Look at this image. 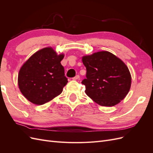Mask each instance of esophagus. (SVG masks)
I'll list each match as a JSON object with an SVG mask.
<instances>
[{
    "label": "esophagus",
    "mask_w": 153,
    "mask_h": 153,
    "mask_svg": "<svg viewBox=\"0 0 153 153\" xmlns=\"http://www.w3.org/2000/svg\"><path fill=\"white\" fill-rule=\"evenodd\" d=\"M79 78H80V76L79 75H76L75 77L73 78V80H78V79H79Z\"/></svg>",
    "instance_id": "esophagus-1"
}]
</instances>
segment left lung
I'll list each match as a JSON object with an SVG mask.
<instances>
[{
    "label": "left lung",
    "instance_id": "obj_1",
    "mask_svg": "<svg viewBox=\"0 0 153 153\" xmlns=\"http://www.w3.org/2000/svg\"><path fill=\"white\" fill-rule=\"evenodd\" d=\"M87 69V78L82 82L85 93L101 106H113L128 94L131 76L121 59L107 51L82 57Z\"/></svg>",
    "mask_w": 153,
    "mask_h": 153
}]
</instances>
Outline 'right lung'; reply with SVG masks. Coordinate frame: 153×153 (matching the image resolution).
I'll use <instances>...</instances> for the list:
<instances>
[{
	"label": "right lung",
	"mask_w": 153,
	"mask_h": 153,
	"mask_svg": "<svg viewBox=\"0 0 153 153\" xmlns=\"http://www.w3.org/2000/svg\"><path fill=\"white\" fill-rule=\"evenodd\" d=\"M64 54H57L52 47L37 51L20 69L18 87L30 102L41 105L61 94L68 79L61 61Z\"/></svg>",
	"instance_id": "1"
}]
</instances>
